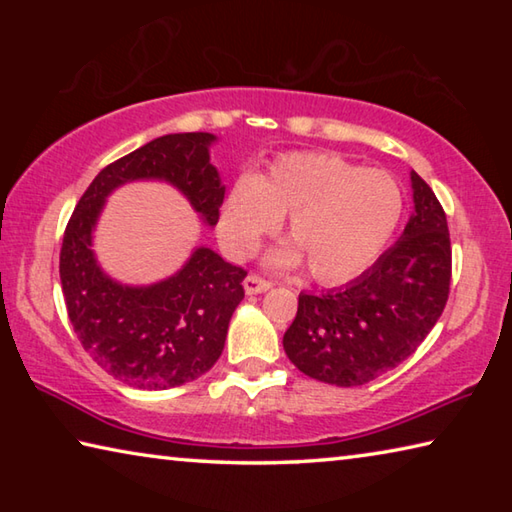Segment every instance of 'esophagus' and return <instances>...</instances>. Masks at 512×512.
<instances>
[{
  "instance_id": "1",
  "label": "esophagus",
  "mask_w": 512,
  "mask_h": 512,
  "mask_svg": "<svg viewBox=\"0 0 512 512\" xmlns=\"http://www.w3.org/2000/svg\"><path fill=\"white\" fill-rule=\"evenodd\" d=\"M271 287H273L271 282L264 280V277L255 275V273H250L246 280H244V289H246L248 296H257V293H264V291H268Z\"/></svg>"
}]
</instances>
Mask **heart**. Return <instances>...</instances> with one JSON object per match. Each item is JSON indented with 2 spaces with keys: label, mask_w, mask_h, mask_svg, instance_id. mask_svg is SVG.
I'll return each mask as SVG.
<instances>
[{
  "label": "heart",
  "mask_w": 512,
  "mask_h": 512,
  "mask_svg": "<svg viewBox=\"0 0 512 512\" xmlns=\"http://www.w3.org/2000/svg\"><path fill=\"white\" fill-rule=\"evenodd\" d=\"M282 216H289L291 244L268 262L298 266L302 257L316 282L343 284L391 246L404 219V192L391 173L334 153H287L225 194L216 223L221 246L235 259L253 255Z\"/></svg>",
  "instance_id": "obj_1"
}]
</instances>
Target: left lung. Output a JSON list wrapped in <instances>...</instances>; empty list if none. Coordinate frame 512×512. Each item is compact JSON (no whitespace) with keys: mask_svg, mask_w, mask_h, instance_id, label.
I'll list each match as a JSON object with an SVG mask.
<instances>
[{"mask_svg":"<svg viewBox=\"0 0 512 512\" xmlns=\"http://www.w3.org/2000/svg\"><path fill=\"white\" fill-rule=\"evenodd\" d=\"M411 187L415 212L375 266L323 296L300 293L282 345L311 379L368 384L409 359L443 314L452 280L447 216L415 171Z\"/></svg>","mask_w":512,"mask_h":512,"instance_id":"1","label":"left lung"}]
</instances>
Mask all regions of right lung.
Instances as JSON below:
<instances>
[{
    "mask_svg": "<svg viewBox=\"0 0 512 512\" xmlns=\"http://www.w3.org/2000/svg\"><path fill=\"white\" fill-rule=\"evenodd\" d=\"M214 142L212 133L162 135L108 164L65 228L60 284L74 332L108 375L142 391L183 386L214 366L244 300L246 271L201 246L167 280L131 287L99 266L92 232L106 198L133 180L173 185L207 225H216L225 187L210 162Z\"/></svg>",
    "mask_w": 512,
    "mask_h": 512,
    "instance_id": "right-lung-1",
    "label": "right lung"
}]
</instances>
